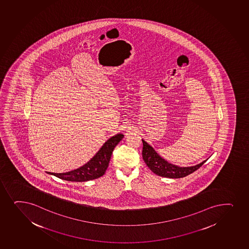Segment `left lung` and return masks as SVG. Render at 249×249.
<instances>
[{
    "label": "left lung",
    "mask_w": 249,
    "mask_h": 249,
    "mask_svg": "<svg viewBox=\"0 0 249 249\" xmlns=\"http://www.w3.org/2000/svg\"><path fill=\"white\" fill-rule=\"evenodd\" d=\"M142 143L143 160L146 165L151 169V171L157 174V176L172 178V179L185 177L197 171L198 168L201 167L203 164L207 160H205L203 162L193 166L180 167L178 165L168 162L165 159L160 157L156 151L149 145L148 143L145 142V141L142 140Z\"/></svg>",
    "instance_id": "obj_1"
}]
</instances>
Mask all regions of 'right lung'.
<instances>
[{
    "label": "right lung",
    "mask_w": 249,
    "mask_h": 249,
    "mask_svg": "<svg viewBox=\"0 0 249 249\" xmlns=\"http://www.w3.org/2000/svg\"><path fill=\"white\" fill-rule=\"evenodd\" d=\"M123 137L124 136L123 134L119 133L109 138L96 153L95 156L81 167L65 173H47L68 181L84 182L98 179L106 172L112 151L115 146L122 141Z\"/></svg>",
    "instance_id": "obj_1"
}]
</instances>
